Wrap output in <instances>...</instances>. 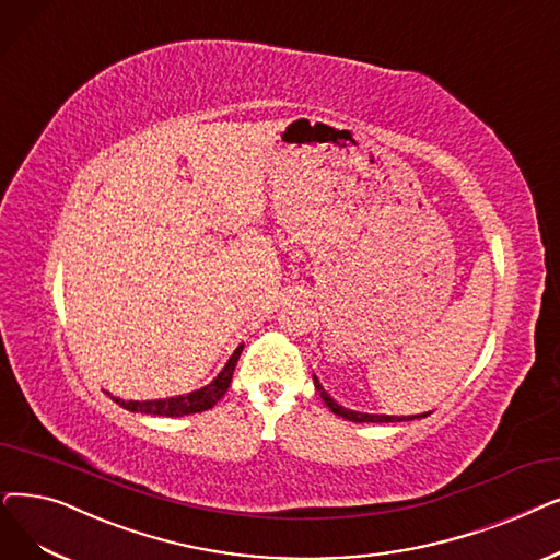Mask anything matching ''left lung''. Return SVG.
<instances>
[{
    "label": "left lung",
    "instance_id": "8db88e82",
    "mask_svg": "<svg viewBox=\"0 0 560 560\" xmlns=\"http://www.w3.org/2000/svg\"><path fill=\"white\" fill-rule=\"evenodd\" d=\"M313 384H315V392L320 394V398L325 400V405L334 411L336 417H343L346 421H354V423H400V421H415V419H421V417H428V415H417V417H386V415H363V411H354V409H348L343 405H338L325 388L323 384L318 382V377L313 375Z\"/></svg>",
    "mask_w": 560,
    "mask_h": 560
}]
</instances>
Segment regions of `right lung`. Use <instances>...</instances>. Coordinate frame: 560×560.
<instances>
[{"label": "right lung", "instance_id": "add662e5", "mask_svg": "<svg viewBox=\"0 0 560 560\" xmlns=\"http://www.w3.org/2000/svg\"><path fill=\"white\" fill-rule=\"evenodd\" d=\"M242 348L237 346L235 352L231 354V359L226 361V366L222 369V373L217 375L210 384L197 388L187 396H176V398H164V400H120L116 396H112L114 402H118L120 407H126L130 411H141V415H151V417H187V415H199V411L210 409L217 400H220L226 388L231 386L233 380V371L235 363L242 354Z\"/></svg>", "mask_w": 560, "mask_h": 560}]
</instances>
